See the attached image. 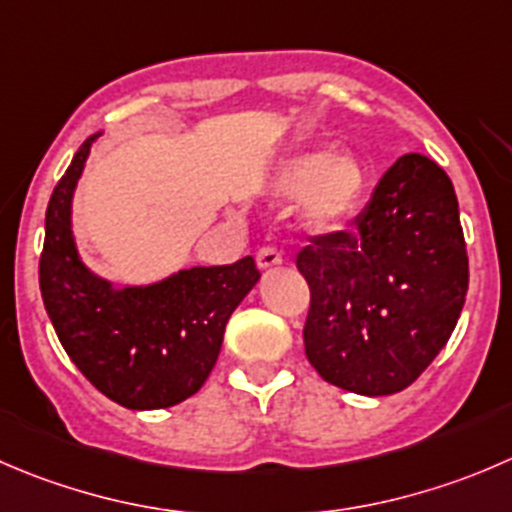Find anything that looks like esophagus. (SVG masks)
<instances>
[{"label": "esophagus", "mask_w": 512, "mask_h": 512, "mask_svg": "<svg viewBox=\"0 0 512 512\" xmlns=\"http://www.w3.org/2000/svg\"><path fill=\"white\" fill-rule=\"evenodd\" d=\"M282 265V252L277 250V247H262L260 252H257V267L260 270H272V267Z\"/></svg>", "instance_id": "obj_1"}]
</instances>
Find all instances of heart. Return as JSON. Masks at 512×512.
Segmentation results:
<instances>
[{"mask_svg":"<svg viewBox=\"0 0 512 512\" xmlns=\"http://www.w3.org/2000/svg\"><path fill=\"white\" fill-rule=\"evenodd\" d=\"M367 172L350 152L305 150L287 157L272 177V190L280 197L302 195V217L315 230H337L360 210Z\"/></svg>","mask_w":512,"mask_h":512,"instance_id":"b5f03b06","label":"heart"}]
</instances>
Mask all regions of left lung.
Instances as JSON below:
<instances>
[{"mask_svg": "<svg viewBox=\"0 0 512 512\" xmlns=\"http://www.w3.org/2000/svg\"><path fill=\"white\" fill-rule=\"evenodd\" d=\"M297 270L310 285L305 355L322 380L400 393L443 350L468 295L453 182L430 157L403 155L355 225L312 237Z\"/></svg>", "mask_w": 512, "mask_h": 512, "instance_id": "obj_1", "label": "left lung"}]
</instances>
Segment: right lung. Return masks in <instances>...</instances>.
I'll list each match as a JSON object with an SVG mask.
<instances>
[{"mask_svg": "<svg viewBox=\"0 0 512 512\" xmlns=\"http://www.w3.org/2000/svg\"><path fill=\"white\" fill-rule=\"evenodd\" d=\"M99 135L84 140L52 192L39 290L64 352L99 393L130 410L172 408L205 385L227 320L260 272L252 257H242L152 285L119 287L94 275L72 235V197Z\"/></svg>", "mask_w": 512, "mask_h": 512, "instance_id": "1", "label": "right lung"}]
</instances>
